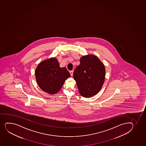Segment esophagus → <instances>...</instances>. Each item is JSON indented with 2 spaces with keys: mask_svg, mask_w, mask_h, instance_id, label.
Masks as SVG:
<instances>
[{
  "mask_svg": "<svg viewBox=\"0 0 146 146\" xmlns=\"http://www.w3.org/2000/svg\"><path fill=\"white\" fill-rule=\"evenodd\" d=\"M70 73L71 76L73 75V70L70 71Z\"/></svg>",
  "mask_w": 146,
  "mask_h": 146,
  "instance_id": "esophagus-1",
  "label": "esophagus"
}]
</instances>
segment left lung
<instances>
[{"mask_svg": "<svg viewBox=\"0 0 146 146\" xmlns=\"http://www.w3.org/2000/svg\"><path fill=\"white\" fill-rule=\"evenodd\" d=\"M80 64L73 73L79 93L85 97L96 95L102 88L105 78V66L97 57L89 55L82 57Z\"/></svg>", "mask_w": 146, "mask_h": 146, "instance_id": "8db88e82", "label": "left lung"}]
</instances>
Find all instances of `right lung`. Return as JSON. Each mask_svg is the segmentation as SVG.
<instances>
[{"label": "right lung", "instance_id": "1", "mask_svg": "<svg viewBox=\"0 0 146 146\" xmlns=\"http://www.w3.org/2000/svg\"><path fill=\"white\" fill-rule=\"evenodd\" d=\"M35 76L41 89L52 94L60 91L70 74L66 68H60L56 59L52 58L39 63L35 70Z\"/></svg>", "mask_w": 146, "mask_h": 146}]
</instances>
